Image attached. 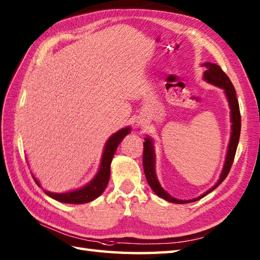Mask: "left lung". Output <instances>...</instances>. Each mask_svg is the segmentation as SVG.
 <instances>
[{"instance_id": "1", "label": "left lung", "mask_w": 260, "mask_h": 260, "mask_svg": "<svg viewBox=\"0 0 260 260\" xmlns=\"http://www.w3.org/2000/svg\"><path fill=\"white\" fill-rule=\"evenodd\" d=\"M202 66L203 67H206L207 69L203 74V79L210 85L221 88L229 104L231 134H230V141H229V145L227 150V155H225L224 164L221 171V174H220V178L217 181V183H215L211 189H209L207 192H204L200 197L191 199V200H179V199H175L172 196H170L169 193L163 189L162 185L159 184L156 176V172H155V151H154V141L150 136L145 137L144 152H143V168H144V173H145V178L147 180V183L151 186V189L155 192L156 196L172 203L182 204V203H190V202L198 201L204 196H207L208 193L213 191L215 187H218L220 184H221L222 181L227 178L231 165H233L234 158L236 155V151H237V146H238V143H239L241 117H240L239 104H238V101H237L234 85L231 84L229 77L223 73L222 69L220 68L218 64L206 62Z\"/></svg>"}]
</instances>
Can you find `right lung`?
I'll return each instance as SVG.
<instances>
[{
	"mask_svg": "<svg viewBox=\"0 0 260 260\" xmlns=\"http://www.w3.org/2000/svg\"><path fill=\"white\" fill-rule=\"evenodd\" d=\"M131 133V127L127 126L124 128L116 132L112 136L109 137L106 142V145L104 147V152L102 155L101 165H99L97 174L93 176V179L87 183L86 185L81 186L80 189H76L69 192L64 193H54L49 192L45 190L47 196L54 199V200L63 202V203H70V204H82L93 201L106 189L108 184L109 176H110V163L114 157V154L117 150L119 143L123 141L124 137ZM33 180L36 181L38 186H41L40 182L37 180L35 175L32 174Z\"/></svg>",
	"mask_w": 260,
	"mask_h": 260,
	"instance_id": "right-lung-1",
	"label": "right lung"
}]
</instances>
